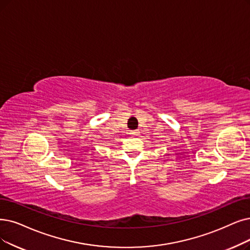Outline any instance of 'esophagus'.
<instances>
[{
    "label": "esophagus",
    "instance_id": "obj_1",
    "mask_svg": "<svg viewBox=\"0 0 250 250\" xmlns=\"http://www.w3.org/2000/svg\"><path fill=\"white\" fill-rule=\"evenodd\" d=\"M138 133H139V131H138V130H134V131H132V132H131V134H132V135H138Z\"/></svg>",
    "mask_w": 250,
    "mask_h": 250
}]
</instances>
